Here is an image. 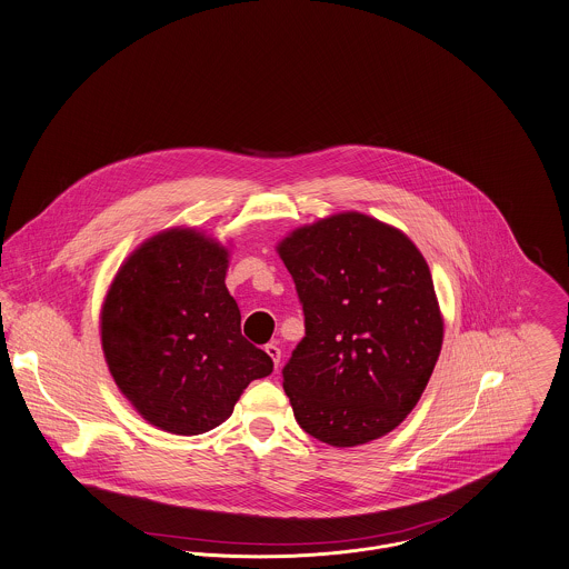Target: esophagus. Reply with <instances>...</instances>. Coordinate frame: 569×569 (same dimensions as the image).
<instances>
[{
  "label": "esophagus",
  "mask_w": 569,
  "mask_h": 569,
  "mask_svg": "<svg viewBox=\"0 0 569 569\" xmlns=\"http://www.w3.org/2000/svg\"><path fill=\"white\" fill-rule=\"evenodd\" d=\"M264 352H267L269 359L273 361V367L280 365V348H278L276 343H267V346H264Z\"/></svg>",
  "instance_id": "34e87169"
}]
</instances>
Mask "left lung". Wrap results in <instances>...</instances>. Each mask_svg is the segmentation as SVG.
<instances>
[{
    "label": "left lung",
    "instance_id": "8db88e82",
    "mask_svg": "<svg viewBox=\"0 0 569 569\" xmlns=\"http://www.w3.org/2000/svg\"><path fill=\"white\" fill-rule=\"evenodd\" d=\"M307 337L282 369L310 437L355 448L398 428L443 343L428 262L398 228L357 210L296 228L278 243Z\"/></svg>",
    "mask_w": 569,
    "mask_h": 569
}]
</instances>
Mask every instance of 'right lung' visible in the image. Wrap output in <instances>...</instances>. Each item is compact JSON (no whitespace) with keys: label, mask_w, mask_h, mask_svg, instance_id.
Segmentation results:
<instances>
[{"label":"right lung","mask_w":569,"mask_h":569,"mask_svg":"<svg viewBox=\"0 0 569 569\" xmlns=\"http://www.w3.org/2000/svg\"><path fill=\"white\" fill-rule=\"evenodd\" d=\"M228 259V248L196 228L160 230L121 262L106 291L108 371L158 430H212L273 369L241 335V310L226 289Z\"/></svg>","instance_id":"1"}]
</instances>
